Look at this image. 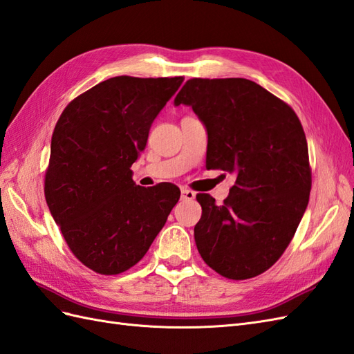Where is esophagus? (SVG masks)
<instances>
[{
  "label": "esophagus",
  "instance_id": "obj_1",
  "mask_svg": "<svg viewBox=\"0 0 354 354\" xmlns=\"http://www.w3.org/2000/svg\"><path fill=\"white\" fill-rule=\"evenodd\" d=\"M194 197H196V193L192 192V189H187V188L180 189V198H183V201H193Z\"/></svg>",
  "mask_w": 354,
  "mask_h": 354
}]
</instances>
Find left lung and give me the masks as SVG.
<instances>
[{
  "mask_svg": "<svg viewBox=\"0 0 354 354\" xmlns=\"http://www.w3.org/2000/svg\"><path fill=\"white\" fill-rule=\"evenodd\" d=\"M175 104L192 106L207 131L206 167L236 176L216 205L197 194L194 239L205 263L229 279L268 270L293 239L310 201L311 167L297 115L242 77L189 79Z\"/></svg>",
  "mask_w": 354,
  "mask_h": 354,
  "instance_id": "left-lung-1",
  "label": "left lung"
}]
</instances>
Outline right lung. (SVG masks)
<instances>
[{"instance_id":"right-lung-1","label":"right lung","mask_w":354,"mask_h":354,"mask_svg":"<svg viewBox=\"0 0 354 354\" xmlns=\"http://www.w3.org/2000/svg\"><path fill=\"white\" fill-rule=\"evenodd\" d=\"M183 76H116L67 104L55 125L44 197L68 248L102 275L147 254L180 192L170 183L136 185L131 165Z\"/></svg>"}]
</instances>
